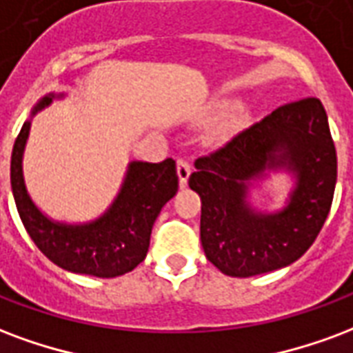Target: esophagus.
I'll return each instance as SVG.
<instances>
[{"mask_svg":"<svg viewBox=\"0 0 353 353\" xmlns=\"http://www.w3.org/2000/svg\"><path fill=\"white\" fill-rule=\"evenodd\" d=\"M189 176H190L189 161H185V159H177V177H179V185H181V187L187 185Z\"/></svg>","mask_w":353,"mask_h":353,"instance_id":"1","label":"esophagus"}]
</instances>
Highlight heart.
<instances>
[{"label":"heart","instance_id":"obj_1","mask_svg":"<svg viewBox=\"0 0 353 353\" xmlns=\"http://www.w3.org/2000/svg\"><path fill=\"white\" fill-rule=\"evenodd\" d=\"M243 119H245V112L243 110H237L236 114H234V116L230 117L228 121H226V123L223 125V127H221V129L216 130L215 132V137L216 138H224V137H228L230 134V130H234L237 127V125L241 123Z\"/></svg>","mask_w":353,"mask_h":353}]
</instances>
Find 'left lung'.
I'll return each mask as SVG.
<instances>
[{"label":"left lung","instance_id":"left-lung-1","mask_svg":"<svg viewBox=\"0 0 353 353\" xmlns=\"http://www.w3.org/2000/svg\"><path fill=\"white\" fill-rule=\"evenodd\" d=\"M194 166L189 187L202 200L203 252L224 275H262L296 262L331 210L336 151L316 97L279 106ZM268 169L296 176L289 205L279 214H258L246 202L250 183Z\"/></svg>","mask_w":353,"mask_h":353}]
</instances>
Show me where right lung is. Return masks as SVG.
<instances>
[{
	"label": "right lung",
	"instance_id": "add662e5",
	"mask_svg": "<svg viewBox=\"0 0 353 353\" xmlns=\"http://www.w3.org/2000/svg\"><path fill=\"white\" fill-rule=\"evenodd\" d=\"M52 99L44 97L33 114ZM30 127L31 121L22 125L12 148L10 187L23 228L39 250L59 268L82 275L110 279L134 270L148 254L157 215L177 192L176 161L130 163L119 194L103 216L88 224L54 223L31 202L23 183L22 157Z\"/></svg>",
	"mask_w": 353,
	"mask_h": 353
}]
</instances>
